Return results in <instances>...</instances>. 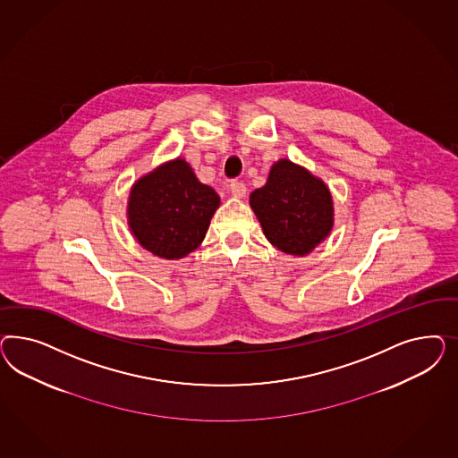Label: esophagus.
Returning a JSON list of instances; mask_svg holds the SVG:
<instances>
[{"instance_id": "obj_1", "label": "esophagus", "mask_w": 458, "mask_h": 458, "mask_svg": "<svg viewBox=\"0 0 458 458\" xmlns=\"http://www.w3.org/2000/svg\"><path fill=\"white\" fill-rule=\"evenodd\" d=\"M230 191L236 198H242V196H245V193H247V186L242 181H232L230 182Z\"/></svg>"}]
</instances>
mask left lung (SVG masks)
I'll return each mask as SVG.
<instances>
[{
  "label": "left lung",
  "instance_id": "obj_1",
  "mask_svg": "<svg viewBox=\"0 0 458 458\" xmlns=\"http://www.w3.org/2000/svg\"><path fill=\"white\" fill-rule=\"evenodd\" d=\"M250 205L267 240L292 255L316 249L333 228L327 186L287 159L274 165L264 188L250 194Z\"/></svg>",
  "mask_w": 458,
  "mask_h": 458
}]
</instances>
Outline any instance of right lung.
<instances>
[{
  "label": "right lung",
  "mask_w": 458,
  "mask_h": 458,
  "mask_svg": "<svg viewBox=\"0 0 458 458\" xmlns=\"http://www.w3.org/2000/svg\"><path fill=\"white\" fill-rule=\"evenodd\" d=\"M220 196L199 182L182 159L140 178L129 196V226L139 243L163 259H181L199 247Z\"/></svg>",
  "instance_id": "add662e5"
}]
</instances>
